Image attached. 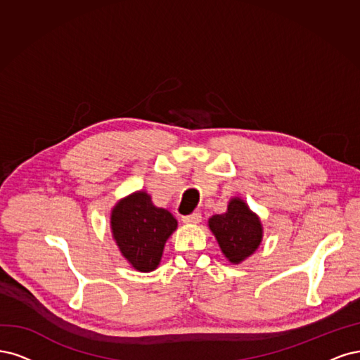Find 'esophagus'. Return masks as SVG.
Masks as SVG:
<instances>
[{"label": "esophagus", "instance_id": "obj_1", "mask_svg": "<svg viewBox=\"0 0 360 360\" xmlns=\"http://www.w3.org/2000/svg\"><path fill=\"white\" fill-rule=\"evenodd\" d=\"M200 219H202V214L200 212H193L190 215L182 217V221L185 224H197V223H200Z\"/></svg>", "mask_w": 360, "mask_h": 360}]
</instances>
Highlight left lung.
<instances>
[{
  "instance_id": "obj_1",
  "label": "left lung",
  "mask_w": 360,
  "mask_h": 360,
  "mask_svg": "<svg viewBox=\"0 0 360 360\" xmlns=\"http://www.w3.org/2000/svg\"><path fill=\"white\" fill-rule=\"evenodd\" d=\"M210 229L231 263H240L257 250L263 229L256 214L240 199H231L226 214L210 218Z\"/></svg>"
}]
</instances>
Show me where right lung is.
Segmentation results:
<instances>
[{
    "instance_id": "obj_1",
    "label": "right lung",
    "mask_w": 360,
    "mask_h": 360,
    "mask_svg": "<svg viewBox=\"0 0 360 360\" xmlns=\"http://www.w3.org/2000/svg\"><path fill=\"white\" fill-rule=\"evenodd\" d=\"M110 224L122 256L134 269L149 272L158 266L178 221L169 211L154 206L145 191H139L113 207Z\"/></svg>"
}]
</instances>
